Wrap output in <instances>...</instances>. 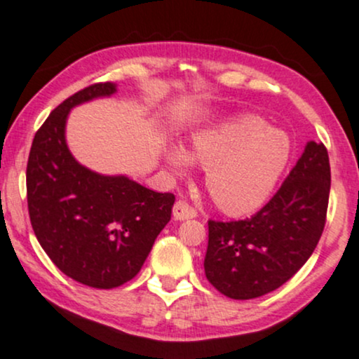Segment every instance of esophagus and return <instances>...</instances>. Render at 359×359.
<instances>
[{"mask_svg":"<svg viewBox=\"0 0 359 359\" xmlns=\"http://www.w3.org/2000/svg\"><path fill=\"white\" fill-rule=\"evenodd\" d=\"M172 217L176 220H189V218H195L196 217V210L193 208L191 205H188L184 200L176 201L175 206H172Z\"/></svg>","mask_w":359,"mask_h":359,"instance_id":"esophagus-1","label":"esophagus"}]
</instances>
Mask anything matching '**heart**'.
Returning a JSON list of instances; mask_svg holds the SVG:
<instances>
[{"mask_svg": "<svg viewBox=\"0 0 359 359\" xmlns=\"http://www.w3.org/2000/svg\"><path fill=\"white\" fill-rule=\"evenodd\" d=\"M292 142L285 130L269 128L245 114L196 130L189 153L178 144L164 147L175 172L193 168L191 157L206 168V187L225 213H254L267 203L287 166Z\"/></svg>", "mask_w": 359, "mask_h": 359, "instance_id": "obj_1", "label": "heart"}]
</instances>
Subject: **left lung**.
Segmentation results:
<instances>
[{"label": "left lung", "mask_w": 359, "mask_h": 359, "mask_svg": "<svg viewBox=\"0 0 359 359\" xmlns=\"http://www.w3.org/2000/svg\"><path fill=\"white\" fill-rule=\"evenodd\" d=\"M331 188L330 156L309 141L279 191L252 218L208 222L206 279L223 296L255 299L285 284L313 255Z\"/></svg>", "instance_id": "obj_1"}]
</instances>
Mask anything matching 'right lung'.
<instances>
[{
    "mask_svg": "<svg viewBox=\"0 0 359 359\" xmlns=\"http://www.w3.org/2000/svg\"><path fill=\"white\" fill-rule=\"evenodd\" d=\"M116 92L117 83H94L63 100L36 130L27 166L29 222L41 248L65 276L95 289L137 276L175 203L171 193L126 175H100L70 153L72 109Z\"/></svg>",
    "mask_w": 359,
    "mask_h": 359,
    "instance_id": "right-lung-1",
    "label": "right lung"
}]
</instances>
